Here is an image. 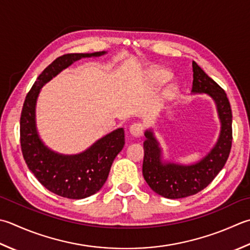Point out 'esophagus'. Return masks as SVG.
<instances>
[{
	"mask_svg": "<svg viewBox=\"0 0 250 250\" xmlns=\"http://www.w3.org/2000/svg\"><path fill=\"white\" fill-rule=\"evenodd\" d=\"M144 132V125L141 122H135V124L130 126V133L135 136V138H140Z\"/></svg>",
	"mask_w": 250,
	"mask_h": 250,
	"instance_id": "obj_1",
	"label": "esophagus"
}]
</instances>
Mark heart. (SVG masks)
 Returning <instances> with one entry per match:
<instances>
[{"label": "heart", "mask_w": 250, "mask_h": 250, "mask_svg": "<svg viewBox=\"0 0 250 250\" xmlns=\"http://www.w3.org/2000/svg\"><path fill=\"white\" fill-rule=\"evenodd\" d=\"M171 78H172V73L168 69H166V68H153V69L148 71L147 75L149 85L155 90L160 89L161 86L171 80ZM175 94H177V89L174 86H169L166 90V97L167 99H172Z\"/></svg>", "instance_id": "b5f03b06"}]
</instances>
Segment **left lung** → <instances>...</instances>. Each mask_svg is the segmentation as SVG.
I'll use <instances>...</instances> for the list:
<instances>
[{
    "label": "left lung",
    "instance_id": "left-lung-1",
    "mask_svg": "<svg viewBox=\"0 0 250 250\" xmlns=\"http://www.w3.org/2000/svg\"><path fill=\"white\" fill-rule=\"evenodd\" d=\"M192 93L208 94L216 103L221 131L216 145L192 165L164 163L161 148L153 131H145L143 177L155 193L178 199L197 194L212 182L222 170L232 147V110L226 92L196 62H193Z\"/></svg>",
    "mask_w": 250,
    "mask_h": 250
}]
</instances>
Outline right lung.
<instances>
[{
    "instance_id": "add662e5",
    "label": "right lung",
    "mask_w": 250,
    "mask_h": 250,
    "mask_svg": "<svg viewBox=\"0 0 250 250\" xmlns=\"http://www.w3.org/2000/svg\"><path fill=\"white\" fill-rule=\"evenodd\" d=\"M107 52L73 53L56 58L38 77L24 100L21 116V145L29 170L44 188L58 196L82 199L95 194L108 178L112 161L125 145L122 128L96 141L76 155L58 154L44 145L36 124V105L41 87L71 63Z\"/></svg>"
}]
</instances>
